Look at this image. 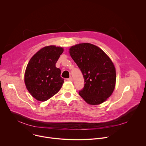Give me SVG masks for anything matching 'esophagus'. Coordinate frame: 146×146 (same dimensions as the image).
I'll return each instance as SVG.
<instances>
[{
	"instance_id": "obj_1",
	"label": "esophagus",
	"mask_w": 146,
	"mask_h": 146,
	"mask_svg": "<svg viewBox=\"0 0 146 146\" xmlns=\"http://www.w3.org/2000/svg\"><path fill=\"white\" fill-rule=\"evenodd\" d=\"M66 80H67L68 81H73V78H72V77H69V78H67Z\"/></svg>"
}]
</instances>
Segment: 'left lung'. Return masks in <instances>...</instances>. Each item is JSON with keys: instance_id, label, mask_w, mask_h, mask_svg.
Masks as SVG:
<instances>
[{"instance_id": "left-lung-1", "label": "left lung", "mask_w": 146, "mask_h": 146, "mask_svg": "<svg viewBox=\"0 0 146 146\" xmlns=\"http://www.w3.org/2000/svg\"><path fill=\"white\" fill-rule=\"evenodd\" d=\"M69 52L84 78V86L78 92L90 105L105 102L115 85V67L110 58L97 46L81 43L72 46Z\"/></svg>"}]
</instances>
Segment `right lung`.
Masks as SVG:
<instances>
[{
  "mask_svg": "<svg viewBox=\"0 0 146 146\" xmlns=\"http://www.w3.org/2000/svg\"><path fill=\"white\" fill-rule=\"evenodd\" d=\"M63 52L62 47L47 46L30 59L25 73V83L29 93L37 100H47L62 87L64 79L55 64Z\"/></svg>",
  "mask_w": 146,
  "mask_h": 146,
  "instance_id": "obj_1",
  "label": "right lung"
}]
</instances>
